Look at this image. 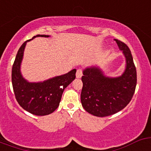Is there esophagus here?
I'll use <instances>...</instances> for the list:
<instances>
[{"label":"esophagus","instance_id":"1","mask_svg":"<svg viewBox=\"0 0 151 151\" xmlns=\"http://www.w3.org/2000/svg\"><path fill=\"white\" fill-rule=\"evenodd\" d=\"M82 76V69H77L76 71V78H79Z\"/></svg>","mask_w":151,"mask_h":151}]
</instances>
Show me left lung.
Instances as JSON below:
<instances>
[{
    "label": "left lung",
    "mask_w": 151,
    "mask_h": 151,
    "mask_svg": "<svg viewBox=\"0 0 151 151\" xmlns=\"http://www.w3.org/2000/svg\"><path fill=\"white\" fill-rule=\"evenodd\" d=\"M126 58V69L120 77H105L101 69L88 68L83 72L81 102L88 113L99 117L113 115L129 104L135 91L137 72L132 55L124 42L114 39Z\"/></svg>",
    "instance_id": "left-lung-1"
}]
</instances>
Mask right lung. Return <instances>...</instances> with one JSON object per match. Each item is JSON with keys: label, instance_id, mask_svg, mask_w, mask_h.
I'll return each mask as SVG.
<instances>
[{"label": "right lung", "instance_id": "obj_1", "mask_svg": "<svg viewBox=\"0 0 151 151\" xmlns=\"http://www.w3.org/2000/svg\"><path fill=\"white\" fill-rule=\"evenodd\" d=\"M35 37H48L37 35ZM32 40V39H30ZM25 41L19 47L12 67V85L17 102L24 110L36 116H45L56 110L60 102L64 89L76 78V69L43 82L30 83L21 76L20 63L26 47Z\"/></svg>", "mask_w": 151, "mask_h": 151}]
</instances>
